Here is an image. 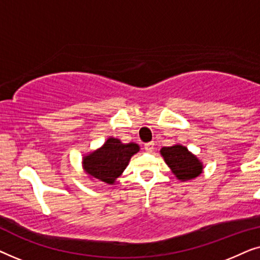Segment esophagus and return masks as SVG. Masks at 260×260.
<instances>
[{
	"label": "esophagus",
	"mask_w": 260,
	"mask_h": 260,
	"mask_svg": "<svg viewBox=\"0 0 260 260\" xmlns=\"http://www.w3.org/2000/svg\"><path fill=\"white\" fill-rule=\"evenodd\" d=\"M144 149H145V151L151 152L152 150H154V143H152V142H149V143H145V144H144Z\"/></svg>",
	"instance_id": "obj_1"
}]
</instances>
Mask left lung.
<instances>
[{"label": "left lung", "mask_w": 260, "mask_h": 260, "mask_svg": "<svg viewBox=\"0 0 260 260\" xmlns=\"http://www.w3.org/2000/svg\"><path fill=\"white\" fill-rule=\"evenodd\" d=\"M161 156L172 173L181 182L194 180L204 172V165L182 144H174L172 147H163Z\"/></svg>", "instance_id": "left-lung-1"}]
</instances>
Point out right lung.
<instances>
[{
  "label": "right lung",
  "instance_id": "right-lung-1",
  "mask_svg": "<svg viewBox=\"0 0 260 260\" xmlns=\"http://www.w3.org/2000/svg\"><path fill=\"white\" fill-rule=\"evenodd\" d=\"M138 151L137 143H122L118 138L109 137L101 148L84 155L81 165L90 179L113 184Z\"/></svg>",
  "mask_w": 260,
  "mask_h": 260
}]
</instances>
